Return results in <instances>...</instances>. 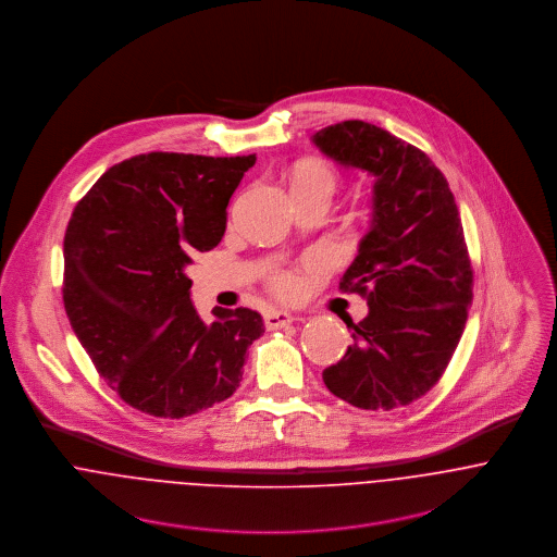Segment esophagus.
<instances>
[{
    "label": "esophagus",
    "mask_w": 557,
    "mask_h": 557,
    "mask_svg": "<svg viewBox=\"0 0 557 557\" xmlns=\"http://www.w3.org/2000/svg\"><path fill=\"white\" fill-rule=\"evenodd\" d=\"M295 322V315L288 313V311H267L264 313V326L269 331H275V329H284L288 324Z\"/></svg>",
    "instance_id": "esophagus-1"
}]
</instances>
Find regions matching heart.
I'll return each mask as SVG.
<instances>
[{"label": "heart", "mask_w": 557, "mask_h": 557, "mask_svg": "<svg viewBox=\"0 0 557 557\" xmlns=\"http://www.w3.org/2000/svg\"><path fill=\"white\" fill-rule=\"evenodd\" d=\"M342 184L339 171L326 160H306L293 171V194H329L333 196ZM315 267L318 260H308ZM269 288L282 299H297L304 290V275L297 269H277L269 275Z\"/></svg>", "instance_id": "obj_1"}]
</instances>
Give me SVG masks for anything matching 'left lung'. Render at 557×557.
<instances>
[{
	"label": "left lung",
	"mask_w": 557,
	"mask_h": 557,
	"mask_svg": "<svg viewBox=\"0 0 557 557\" xmlns=\"http://www.w3.org/2000/svg\"><path fill=\"white\" fill-rule=\"evenodd\" d=\"M313 143L375 180L371 231L339 282L370 313L346 320L355 344L322 380L363 410L408 406L448 368L472 304L474 271L455 196L425 151L377 125H326Z\"/></svg>",
	"instance_id": "obj_1"
}]
</instances>
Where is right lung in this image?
<instances>
[{
    "mask_svg": "<svg viewBox=\"0 0 557 557\" xmlns=\"http://www.w3.org/2000/svg\"><path fill=\"white\" fill-rule=\"evenodd\" d=\"M256 156L151 151L111 166L76 202L63 237V308L94 368L127 406L184 419L228 399L260 313L202 322L184 273L215 248Z\"/></svg>",
    "mask_w": 557,
    "mask_h": 557,
    "instance_id": "add662e5",
    "label": "right lung"
}]
</instances>
